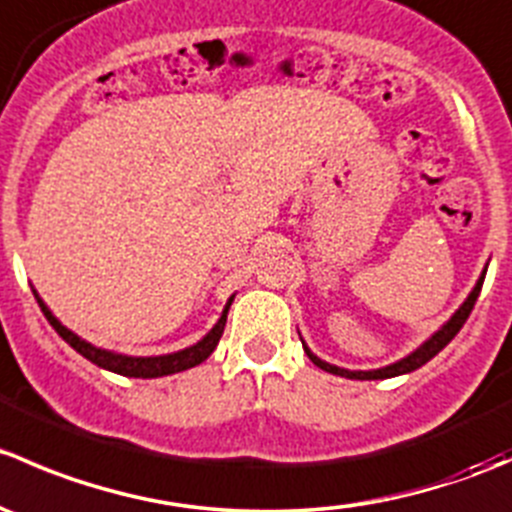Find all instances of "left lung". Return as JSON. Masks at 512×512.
I'll return each mask as SVG.
<instances>
[{"instance_id": "left-lung-1", "label": "left lung", "mask_w": 512, "mask_h": 512, "mask_svg": "<svg viewBox=\"0 0 512 512\" xmlns=\"http://www.w3.org/2000/svg\"><path fill=\"white\" fill-rule=\"evenodd\" d=\"M483 280H485V270H483V275H480L478 285L473 287V292L468 294V299H466V302L461 304V309H458V312L453 314V317L448 319V322L443 324V327L438 329V332L433 334V337L428 339L426 344H423V347H418L414 354H409V356H406V359L396 361V364H391V366H384V369H374V371H347V369H339V366H332V364H327V361L317 359V356H314L312 352H309L307 347H304V352H307L309 359H312L314 364L319 366V369L329 371V374L347 376V379L369 381V379H391V376L409 374V371H414V369H418V366H423V364H426V361H431L433 356H436L438 352H441V349L446 347V344L451 342V339L456 337L458 332H461V327H463V324H466V319L471 317L473 307H476V299H478V294H480V287H483ZM302 344H304V342H302Z\"/></svg>"}]
</instances>
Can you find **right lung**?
<instances>
[{
    "mask_svg": "<svg viewBox=\"0 0 512 512\" xmlns=\"http://www.w3.org/2000/svg\"><path fill=\"white\" fill-rule=\"evenodd\" d=\"M36 302H39L41 312H44V317L49 319L51 327L56 329V334H59V337L64 339L69 347H74L81 356H86L89 361H94L96 366H101V369H108V371H113V374H121V376H136V379H156V376H168V374H175V371L193 369V366H198L200 361H205L210 354H213V349L218 347L220 337H223V332H225L227 309H230L232 297H230V302L225 304L223 317L218 319V324L210 329L208 337H205L203 342H198L195 347H190V349H183V352L165 354V356H123V354L106 352V349L91 347L89 342H84V339L76 337L74 332H69V329H66L64 324H61L59 319H56L54 314L49 312V307H46V304L41 302L39 297H36Z\"/></svg>",
    "mask_w": 512,
    "mask_h": 512,
    "instance_id": "add662e5",
    "label": "right lung"
}]
</instances>
